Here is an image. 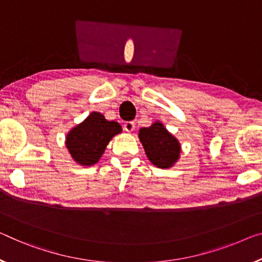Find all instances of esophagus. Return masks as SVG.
Listing matches in <instances>:
<instances>
[{
    "instance_id": "obj_1",
    "label": "esophagus",
    "mask_w": 262,
    "mask_h": 262,
    "mask_svg": "<svg viewBox=\"0 0 262 262\" xmlns=\"http://www.w3.org/2000/svg\"><path fill=\"white\" fill-rule=\"evenodd\" d=\"M136 128V123L135 122H125L124 123V130L126 132H132L135 131Z\"/></svg>"
}]
</instances>
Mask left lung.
<instances>
[{
  "label": "left lung",
  "mask_w": 262,
  "mask_h": 262,
  "mask_svg": "<svg viewBox=\"0 0 262 262\" xmlns=\"http://www.w3.org/2000/svg\"><path fill=\"white\" fill-rule=\"evenodd\" d=\"M139 140L150 162L159 168H170L180 158L179 140L157 120L151 126L139 130Z\"/></svg>",
  "instance_id": "left-lung-1"
}]
</instances>
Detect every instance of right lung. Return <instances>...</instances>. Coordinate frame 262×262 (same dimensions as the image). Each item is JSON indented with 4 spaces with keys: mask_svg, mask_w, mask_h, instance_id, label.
<instances>
[{
    "mask_svg": "<svg viewBox=\"0 0 262 262\" xmlns=\"http://www.w3.org/2000/svg\"><path fill=\"white\" fill-rule=\"evenodd\" d=\"M120 132L119 123L105 119L100 112H91L69 131L66 145L76 163L82 166H92L98 163L110 140Z\"/></svg>",
    "mask_w": 262,
    "mask_h": 262,
    "instance_id": "1",
    "label": "right lung"
}]
</instances>
